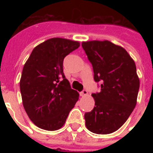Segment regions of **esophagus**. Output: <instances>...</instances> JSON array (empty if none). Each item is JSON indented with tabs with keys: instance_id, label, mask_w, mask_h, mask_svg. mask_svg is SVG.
<instances>
[{
	"instance_id": "obj_1",
	"label": "esophagus",
	"mask_w": 153,
	"mask_h": 153,
	"mask_svg": "<svg viewBox=\"0 0 153 153\" xmlns=\"http://www.w3.org/2000/svg\"><path fill=\"white\" fill-rule=\"evenodd\" d=\"M80 95L82 97H85V96L88 95V91H86V90H83L82 92H80Z\"/></svg>"
}]
</instances>
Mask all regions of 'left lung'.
<instances>
[{
  "instance_id": "8db88e82",
  "label": "left lung",
  "mask_w": 153,
  "mask_h": 153,
  "mask_svg": "<svg viewBox=\"0 0 153 153\" xmlns=\"http://www.w3.org/2000/svg\"><path fill=\"white\" fill-rule=\"evenodd\" d=\"M101 91L92 94L95 106L84 115L86 126L97 134H109L123 126L135 108L140 87L136 64L122 47L109 40L82 43Z\"/></svg>"
}]
</instances>
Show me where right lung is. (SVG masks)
Listing matches in <instances>:
<instances>
[{
	"label": "right lung",
	"mask_w": 153,
	"mask_h": 153,
	"mask_svg": "<svg viewBox=\"0 0 153 153\" xmlns=\"http://www.w3.org/2000/svg\"><path fill=\"white\" fill-rule=\"evenodd\" d=\"M79 42L51 38L33 49L23 68L20 88L23 105L39 128L55 131L66 122L79 94L65 78L62 63Z\"/></svg>",
	"instance_id": "add662e5"
}]
</instances>
